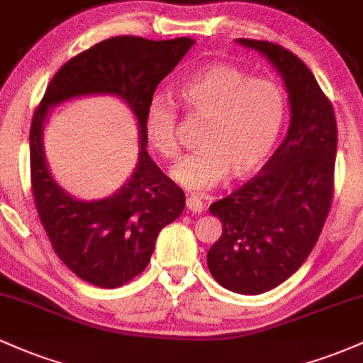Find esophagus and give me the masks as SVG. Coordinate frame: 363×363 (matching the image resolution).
Returning a JSON list of instances; mask_svg holds the SVG:
<instances>
[{"label": "esophagus", "instance_id": "esophagus-1", "mask_svg": "<svg viewBox=\"0 0 363 363\" xmlns=\"http://www.w3.org/2000/svg\"><path fill=\"white\" fill-rule=\"evenodd\" d=\"M186 205H188V210L191 213H201L205 210V203H203V198L198 196V194H189L188 200H186Z\"/></svg>", "mask_w": 363, "mask_h": 363}]
</instances>
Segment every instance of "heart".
<instances>
[{
	"label": "heart",
	"mask_w": 363,
	"mask_h": 363,
	"mask_svg": "<svg viewBox=\"0 0 363 363\" xmlns=\"http://www.w3.org/2000/svg\"><path fill=\"white\" fill-rule=\"evenodd\" d=\"M177 96L186 110L206 118L198 139L201 148L172 169L174 181L188 189L212 188L227 174L242 179L257 172L272 155L288 118V98L277 82L252 79L229 63L203 67L182 82ZM145 133L162 158L177 157V117L169 103L151 99Z\"/></svg>",
	"instance_id": "obj_1"
}]
</instances>
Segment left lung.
Returning a JSON list of instances; mask_svg holds the SVG:
<instances>
[{"instance_id": "1", "label": "left lung", "mask_w": 363, "mask_h": 363, "mask_svg": "<svg viewBox=\"0 0 363 363\" xmlns=\"http://www.w3.org/2000/svg\"><path fill=\"white\" fill-rule=\"evenodd\" d=\"M272 63L288 91L291 121L260 174L210 205L222 236L206 255L215 281L240 294H262L308 258L328 218L337 129L333 105L296 55L269 41L238 39Z\"/></svg>"}]
</instances>
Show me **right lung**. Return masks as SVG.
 I'll return each instance as SVG.
<instances>
[{"label":"right lung","instance_id":"add662e5","mask_svg":"<svg viewBox=\"0 0 363 363\" xmlns=\"http://www.w3.org/2000/svg\"><path fill=\"white\" fill-rule=\"evenodd\" d=\"M194 45L191 38L150 41L118 35L98 43L60 69L30 125V181L39 218L55 253L72 272L98 288H118L150 264L158 234L182 213L184 191L146 151L145 113L155 89ZM108 94L122 99L138 121L137 169L117 194L79 201L47 169L42 130L49 108L69 99Z\"/></svg>","mask_w":363,"mask_h":363}]
</instances>
